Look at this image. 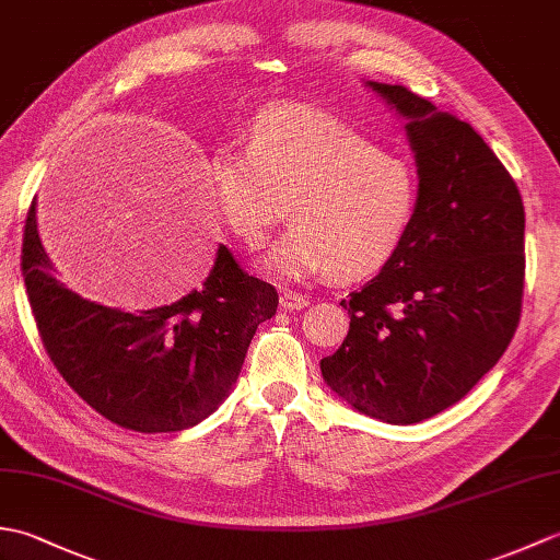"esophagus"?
Masks as SVG:
<instances>
[{
    "mask_svg": "<svg viewBox=\"0 0 560 560\" xmlns=\"http://www.w3.org/2000/svg\"><path fill=\"white\" fill-rule=\"evenodd\" d=\"M279 303H281V307H287V311H301V307H305L311 301H307V295L287 289V291H281Z\"/></svg>",
    "mask_w": 560,
    "mask_h": 560,
    "instance_id": "obj_1",
    "label": "esophagus"
}]
</instances>
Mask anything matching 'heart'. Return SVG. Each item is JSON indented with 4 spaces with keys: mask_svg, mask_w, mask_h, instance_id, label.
Masks as SVG:
<instances>
[{
    "mask_svg": "<svg viewBox=\"0 0 560 560\" xmlns=\"http://www.w3.org/2000/svg\"><path fill=\"white\" fill-rule=\"evenodd\" d=\"M217 207L245 245H257L291 211L293 223L267 255L277 273L371 277L397 253L419 207L413 165L371 137L313 108L261 115L249 147L211 153Z\"/></svg>",
    "mask_w": 560,
    "mask_h": 560,
    "instance_id": "1",
    "label": "heart"
}]
</instances>
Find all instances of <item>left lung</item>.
Here are the masks:
<instances>
[{"label": "left lung", "mask_w": 560, "mask_h": 560, "mask_svg": "<svg viewBox=\"0 0 560 560\" xmlns=\"http://www.w3.org/2000/svg\"><path fill=\"white\" fill-rule=\"evenodd\" d=\"M409 117L419 207L397 253L349 293L327 385L373 419L419 423L459 401L515 337L525 293V207L471 125L407 86L371 81Z\"/></svg>", "instance_id": "1"}]
</instances>
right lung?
<instances>
[{
  "instance_id": "add662e5",
  "label": "right lung",
  "mask_w": 560,
  "mask_h": 560,
  "mask_svg": "<svg viewBox=\"0 0 560 560\" xmlns=\"http://www.w3.org/2000/svg\"><path fill=\"white\" fill-rule=\"evenodd\" d=\"M21 269L43 347L57 373L105 419L137 433H175L229 397L257 327L279 293L225 245L201 291L153 311L122 313L55 279L35 225H23Z\"/></svg>"
}]
</instances>
